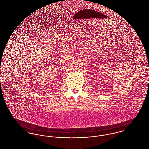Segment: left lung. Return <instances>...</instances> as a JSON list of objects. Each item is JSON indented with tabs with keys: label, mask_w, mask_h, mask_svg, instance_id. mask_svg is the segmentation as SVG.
Returning a JSON list of instances; mask_svg holds the SVG:
<instances>
[{
	"label": "left lung",
	"mask_w": 149,
	"mask_h": 149,
	"mask_svg": "<svg viewBox=\"0 0 149 149\" xmlns=\"http://www.w3.org/2000/svg\"><path fill=\"white\" fill-rule=\"evenodd\" d=\"M99 14V12H97L96 11H93L90 12H88V13H84L83 14H81V15H80V17H79L80 19H81V21L83 22H80V24H84V27H88V26H92L93 24V23L91 22V21L93 20H94L95 19L94 18H96L97 17V15ZM86 21V22L85 21ZM93 22V21H92ZM81 22H83L84 24H81Z\"/></svg>",
	"instance_id": "obj_1"
}]
</instances>
